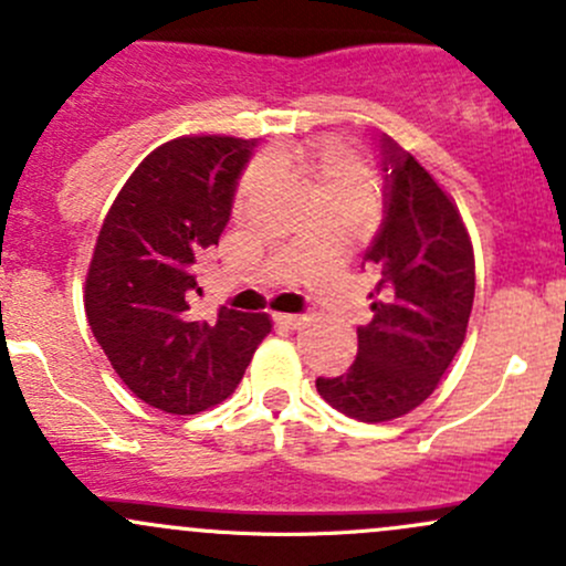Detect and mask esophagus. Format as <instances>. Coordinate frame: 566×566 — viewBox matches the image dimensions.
<instances>
[{
  "mask_svg": "<svg viewBox=\"0 0 566 566\" xmlns=\"http://www.w3.org/2000/svg\"><path fill=\"white\" fill-rule=\"evenodd\" d=\"M276 323L284 325V328H301L303 325V317L301 314H276Z\"/></svg>",
  "mask_w": 566,
  "mask_h": 566,
  "instance_id": "34e87169",
  "label": "esophagus"
}]
</instances>
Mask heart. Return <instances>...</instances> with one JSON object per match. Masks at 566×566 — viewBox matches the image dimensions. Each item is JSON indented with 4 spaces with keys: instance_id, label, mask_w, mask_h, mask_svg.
Returning <instances> with one entry per match:
<instances>
[{
    "instance_id": "1",
    "label": "heart",
    "mask_w": 566,
    "mask_h": 566,
    "mask_svg": "<svg viewBox=\"0 0 566 566\" xmlns=\"http://www.w3.org/2000/svg\"><path fill=\"white\" fill-rule=\"evenodd\" d=\"M295 168L306 178L308 189H312L314 200L338 198V200H353V203L371 206L377 198V181L368 165L363 163L360 151L347 140L328 138L312 143V146L301 148L295 154ZM260 168L249 170L241 184V198H247L254 189Z\"/></svg>"
}]
</instances>
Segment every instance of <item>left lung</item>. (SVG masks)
Segmentation results:
<instances>
[{
    "mask_svg": "<svg viewBox=\"0 0 566 566\" xmlns=\"http://www.w3.org/2000/svg\"><path fill=\"white\" fill-rule=\"evenodd\" d=\"M385 219L363 263L377 284L374 319L358 328V358L317 392L360 423H388L437 390L467 336L474 303V252L448 192L412 154L379 140Z\"/></svg>",
    "mask_w": 566,
    "mask_h": 566,
    "instance_id": "obj_1",
    "label": "left lung"
}]
</instances>
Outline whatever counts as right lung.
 Listing matches in <instances>:
<instances>
[{"instance_id":"right-lung-1","label":"right lung","mask_w":566,"mask_h":566,"mask_svg":"<svg viewBox=\"0 0 566 566\" xmlns=\"http://www.w3.org/2000/svg\"><path fill=\"white\" fill-rule=\"evenodd\" d=\"M258 140L184 135L127 178L99 228L86 273V319L111 366L140 401L198 415L233 396L268 314L219 308L195 319L198 260L230 222L238 178Z\"/></svg>"}]
</instances>
